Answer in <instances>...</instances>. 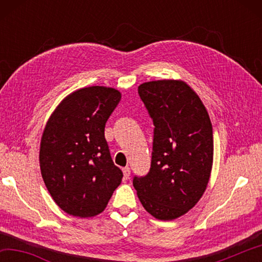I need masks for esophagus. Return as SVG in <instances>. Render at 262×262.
Wrapping results in <instances>:
<instances>
[{
	"label": "esophagus",
	"mask_w": 262,
	"mask_h": 262,
	"mask_svg": "<svg viewBox=\"0 0 262 262\" xmlns=\"http://www.w3.org/2000/svg\"><path fill=\"white\" fill-rule=\"evenodd\" d=\"M122 172H123V178L125 179H129L130 177V168L129 167H123L122 168Z\"/></svg>",
	"instance_id": "obj_1"
}]
</instances>
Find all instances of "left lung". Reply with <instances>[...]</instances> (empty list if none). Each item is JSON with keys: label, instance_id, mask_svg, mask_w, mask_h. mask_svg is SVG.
<instances>
[{"label": "left lung", "instance_id": "obj_1", "mask_svg": "<svg viewBox=\"0 0 262 262\" xmlns=\"http://www.w3.org/2000/svg\"><path fill=\"white\" fill-rule=\"evenodd\" d=\"M137 90L155 129L151 167L133 185L150 215L172 221L206 192L214 161L211 121L200 97L181 79L145 82Z\"/></svg>", "mask_w": 262, "mask_h": 262}]
</instances>
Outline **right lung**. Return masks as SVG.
Returning <instances> with one entry per match:
<instances>
[{"mask_svg": "<svg viewBox=\"0 0 262 262\" xmlns=\"http://www.w3.org/2000/svg\"><path fill=\"white\" fill-rule=\"evenodd\" d=\"M121 100L108 86H88L60 101L43 128L39 164L54 202L69 215L88 219L103 212L122 180L111 158L105 125Z\"/></svg>", "mask_w": 262, "mask_h": 262, "instance_id": "obj_1", "label": "right lung"}]
</instances>
